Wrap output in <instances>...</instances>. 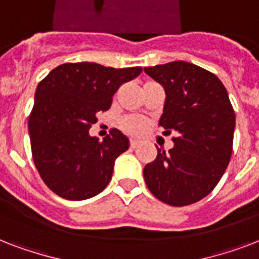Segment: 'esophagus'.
Instances as JSON below:
<instances>
[{
    "instance_id": "esophagus-1",
    "label": "esophagus",
    "mask_w": 259,
    "mask_h": 259,
    "mask_svg": "<svg viewBox=\"0 0 259 259\" xmlns=\"http://www.w3.org/2000/svg\"><path fill=\"white\" fill-rule=\"evenodd\" d=\"M140 145V141H137V140H130V148H137V146Z\"/></svg>"
}]
</instances>
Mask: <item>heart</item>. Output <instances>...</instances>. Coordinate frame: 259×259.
I'll use <instances>...</instances> for the list:
<instances>
[{"label":"heart","mask_w":259,"mask_h":259,"mask_svg":"<svg viewBox=\"0 0 259 259\" xmlns=\"http://www.w3.org/2000/svg\"><path fill=\"white\" fill-rule=\"evenodd\" d=\"M119 126L125 133L137 136V134H141L145 130L146 122L144 118L137 117V115H127V117L122 118Z\"/></svg>","instance_id":"b5f03b06"}]
</instances>
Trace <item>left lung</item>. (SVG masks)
I'll list each match as a JSON object with an SVG mask.
<instances>
[{
    "label": "left lung",
    "mask_w": 259,
    "mask_h": 259,
    "mask_svg": "<svg viewBox=\"0 0 259 259\" xmlns=\"http://www.w3.org/2000/svg\"><path fill=\"white\" fill-rule=\"evenodd\" d=\"M165 89L158 126L176 132L175 146L157 148V157L144 168L148 188L158 200L184 207L217 187L233 153L235 113L217 75L188 62L144 68Z\"/></svg>",
    "instance_id": "left-lung-1"
}]
</instances>
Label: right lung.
<instances>
[{
	"label": "right lung",
	"mask_w": 259,
	"mask_h": 259,
	"mask_svg": "<svg viewBox=\"0 0 259 259\" xmlns=\"http://www.w3.org/2000/svg\"><path fill=\"white\" fill-rule=\"evenodd\" d=\"M141 71L66 63L38 83L28 132L36 169L52 192L67 200H84L107 187L114 161L129 149V140L111 129L101 141L89 130L98 114L110 109L115 91Z\"/></svg>",
	"instance_id": "obj_1"
}]
</instances>
